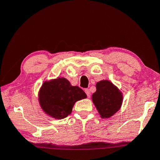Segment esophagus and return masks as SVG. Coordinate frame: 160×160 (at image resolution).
I'll list each match as a JSON object with an SVG mask.
<instances>
[{
    "label": "esophagus",
    "instance_id": "1",
    "mask_svg": "<svg viewBox=\"0 0 160 160\" xmlns=\"http://www.w3.org/2000/svg\"><path fill=\"white\" fill-rule=\"evenodd\" d=\"M85 93L87 94V96L89 98L90 96V92L89 89H85Z\"/></svg>",
    "mask_w": 160,
    "mask_h": 160
}]
</instances>
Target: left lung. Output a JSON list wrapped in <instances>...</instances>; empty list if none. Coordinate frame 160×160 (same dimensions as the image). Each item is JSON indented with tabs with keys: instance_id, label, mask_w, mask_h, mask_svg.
Returning a JSON list of instances; mask_svg holds the SVG:
<instances>
[{
	"instance_id": "8db88e82",
	"label": "left lung",
	"mask_w": 160,
	"mask_h": 160,
	"mask_svg": "<svg viewBox=\"0 0 160 160\" xmlns=\"http://www.w3.org/2000/svg\"><path fill=\"white\" fill-rule=\"evenodd\" d=\"M91 100L102 118H109L120 110L123 103L122 92L108 80L99 81Z\"/></svg>"
}]
</instances>
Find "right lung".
<instances>
[{
  "label": "right lung",
  "instance_id": "obj_1",
  "mask_svg": "<svg viewBox=\"0 0 160 160\" xmlns=\"http://www.w3.org/2000/svg\"><path fill=\"white\" fill-rule=\"evenodd\" d=\"M86 98L80 88L72 86L62 77L45 80L38 92V101L42 111L55 119L66 118L76 102Z\"/></svg>",
  "mask_w": 160,
  "mask_h": 160
}]
</instances>
